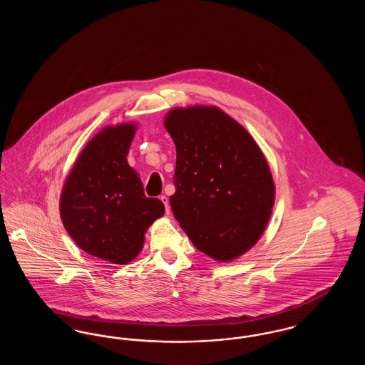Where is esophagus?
Instances as JSON below:
<instances>
[{"label":"esophagus","instance_id":"esophagus-1","mask_svg":"<svg viewBox=\"0 0 365 365\" xmlns=\"http://www.w3.org/2000/svg\"><path fill=\"white\" fill-rule=\"evenodd\" d=\"M160 200H161V202L165 207V213H170V200H168V197L167 195H161Z\"/></svg>","mask_w":365,"mask_h":365}]
</instances>
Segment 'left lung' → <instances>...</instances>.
I'll use <instances>...</instances> for the list:
<instances>
[{
	"label": "left lung",
	"instance_id": "left-lung-1",
	"mask_svg": "<svg viewBox=\"0 0 365 365\" xmlns=\"http://www.w3.org/2000/svg\"><path fill=\"white\" fill-rule=\"evenodd\" d=\"M165 128L176 146L175 219L209 257L237 259L259 241L274 207L275 185L260 148L215 106L173 109Z\"/></svg>",
	"mask_w": 365,
	"mask_h": 365
}]
</instances>
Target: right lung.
<instances>
[{"mask_svg":"<svg viewBox=\"0 0 365 365\" xmlns=\"http://www.w3.org/2000/svg\"><path fill=\"white\" fill-rule=\"evenodd\" d=\"M135 124L105 127L78 157L60 198L63 225L88 255L127 264L137 257L145 232L164 215L158 198H148L127 153Z\"/></svg>","mask_w":365,"mask_h":365,"instance_id":"right-lung-1","label":"right lung"}]
</instances>
